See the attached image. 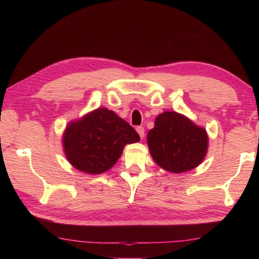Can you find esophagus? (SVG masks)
<instances>
[{
	"label": "esophagus",
	"instance_id": "esophagus-1",
	"mask_svg": "<svg viewBox=\"0 0 259 259\" xmlns=\"http://www.w3.org/2000/svg\"><path fill=\"white\" fill-rule=\"evenodd\" d=\"M136 130H137V133L140 136V138H144V136H145V129H144L143 126H137Z\"/></svg>",
	"mask_w": 259,
	"mask_h": 259
}]
</instances>
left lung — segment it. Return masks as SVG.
Returning <instances> with one entry per match:
<instances>
[{
  "instance_id": "left-lung-1",
  "label": "left lung",
  "mask_w": 259,
  "mask_h": 259,
  "mask_svg": "<svg viewBox=\"0 0 259 259\" xmlns=\"http://www.w3.org/2000/svg\"><path fill=\"white\" fill-rule=\"evenodd\" d=\"M147 145L157 165L172 174L190 171L202 163L209 138L204 128L184 114L165 111L147 134Z\"/></svg>"
}]
</instances>
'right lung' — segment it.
Returning <instances> with one entry per match:
<instances>
[{
	"mask_svg": "<svg viewBox=\"0 0 259 259\" xmlns=\"http://www.w3.org/2000/svg\"><path fill=\"white\" fill-rule=\"evenodd\" d=\"M139 140L128 122L100 107L69 122L63 134V148L67 161L78 171L99 175L116 163L126 144Z\"/></svg>",
	"mask_w": 259,
	"mask_h": 259,
	"instance_id": "right-lung-1",
	"label": "right lung"
}]
</instances>
